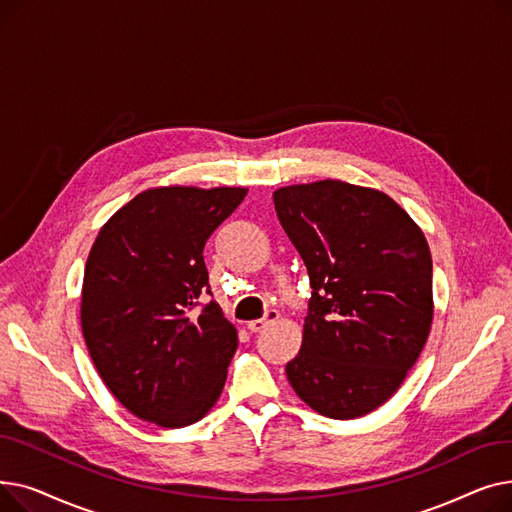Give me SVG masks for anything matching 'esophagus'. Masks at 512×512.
Instances as JSON below:
<instances>
[{
    "label": "esophagus",
    "mask_w": 512,
    "mask_h": 512,
    "mask_svg": "<svg viewBox=\"0 0 512 512\" xmlns=\"http://www.w3.org/2000/svg\"><path fill=\"white\" fill-rule=\"evenodd\" d=\"M278 317H280V315H278V311H267V313H265V317L249 321L247 328H249L251 332H261L263 328H267V326H270V324H274V321H276Z\"/></svg>",
    "instance_id": "1"
}]
</instances>
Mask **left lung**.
I'll return each mask as SVG.
<instances>
[{"mask_svg": "<svg viewBox=\"0 0 512 512\" xmlns=\"http://www.w3.org/2000/svg\"><path fill=\"white\" fill-rule=\"evenodd\" d=\"M274 205L313 288L288 382L319 415L363 417L405 382L432 330L425 234L386 193L332 178L282 186Z\"/></svg>", "mask_w": 512, "mask_h": 512, "instance_id": "1", "label": "left lung"}]
</instances>
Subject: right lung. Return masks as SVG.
I'll list each match as a JSON object with an SVG mask.
<instances>
[{
	"label": "right lung",
	"mask_w": 512,
	"mask_h": 512,
	"mask_svg": "<svg viewBox=\"0 0 512 512\" xmlns=\"http://www.w3.org/2000/svg\"><path fill=\"white\" fill-rule=\"evenodd\" d=\"M245 186H155L122 205L91 247L80 326L103 384L159 427L203 419L218 402L236 328L209 292L203 247L247 197Z\"/></svg>",
	"instance_id": "1"
}]
</instances>
